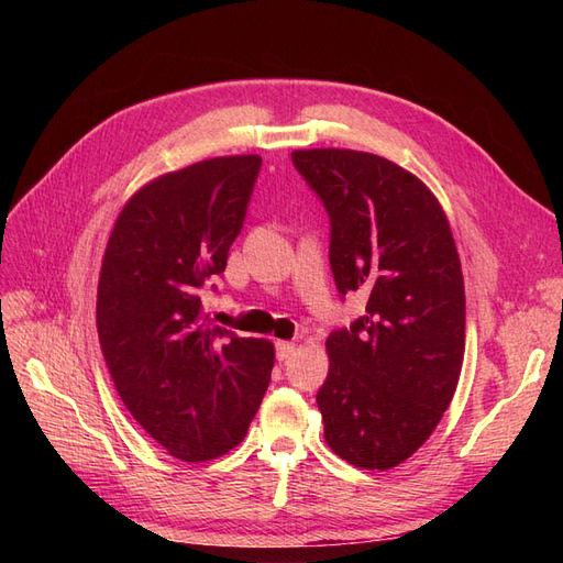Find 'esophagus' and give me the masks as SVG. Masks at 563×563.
Wrapping results in <instances>:
<instances>
[{"label":"esophagus","mask_w":563,"mask_h":563,"mask_svg":"<svg viewBox=\"0 0 563 563\" xmlns=\"http://www.w3.org/2000/svg\"><path fill=\"white\" fill-rule=\"evenodd\" d=\"M296 350H298L296 343H288V340H277V360L279 362L288 360V356H291Z\"/></svg>","instance_id":"esophagus-1"}]
</instances>
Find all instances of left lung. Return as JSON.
I'll return each instance as SVG.
<instances>
[{"label":"left lung","mask_w":563,"mask_h":563,"mask_svg":"<svg viewBox=\"0 0 563 563\" xmlns=\"http://www.w3.org/2000/svg\"><path fill=\"white\" fill-rule=\"evenodd\" d=\"M331 218L340 294L366 314L327 340L323 439L354 467L391 470L430 439L465 354V284L449 218L418 176L360 150L291 155Z\"/></svg>","instance_id":"8db88e82"}]
</instances>
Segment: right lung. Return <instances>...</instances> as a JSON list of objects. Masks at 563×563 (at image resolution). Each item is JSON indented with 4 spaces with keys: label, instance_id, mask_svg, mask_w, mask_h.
<instances>
[{
    "label": "right lung",
    "instance_id": "obj_1",
    "mask_svg": "<svg viewBox=\"0 0 563 563\" xmlns=\"http://www.w3.org/2000/svg\"><path fill=\"white\" fill-rule=\"evenodd\" d=\"M263 159H203L145 183L126 203L100 265L96 327L114 387L135 422L185 463L230 453L258 411L275 345L203 314L242 232Z\"/></svg>",
    "mask_w": 563,
    "mask_h": 563
}]
</instances>
